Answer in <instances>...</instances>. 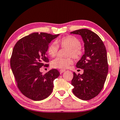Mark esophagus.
<instances>
[{"instance_id": "1", "label": "esophagus", "mask_w": 120, "mask_h": 120, "mask_svg": "<svg viewBox=\"0 0 120 120\" xmlns=\"http://www.w3.org/2000/svg\"><path fill=\"white\" fill-rule=\"evenodd\" d=\"M65 71V70H63V69L60 70V74H62V73H63V72H64Z\"/></svg>"}]
</instances>
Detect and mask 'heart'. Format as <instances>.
Wrapping results in <instances>:
<instances>
[{"label":"heart","instance_id":"obj_1","mask_svg":"<svg viewBox=\"0 0 120 120\" xmlns=\"http://www.w3.org/2000/svg\"><path fill=\"white\" fill-rule=\"evenodd\" d=\"M59 46L62 48H66L65 55L69 56L65 58L58 57L51 62V66L53 68L59 69H66L72 64L71 57L75 59H79L83 54V50L81 46V41L78 38L74 36L69 35L62 38L56 40ZM59 47L55 43H51L48 48V52L50 56H56L58 52Z\"/></svg>","mask_w":120,"mask_h":120}]
</instances>
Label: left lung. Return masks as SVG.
Listing matches in <instances>:
<instances>
[{"mask_svg":"<svg viewBox=\"0 0 120 120\" xmlns=\"http://www.w3.org/2000/svg\"><path fill=\"white\" fill-rule=\"evenodd\" d=\"M70 33L80 35L85 47V54L76 65L84 69V73L77 75L74 72L72 92L80 99L89 100L98 96L104 87L109 70L106 50L100 38L90 30L82 29Z\"/></svg>","mask_w":120,"mask_h":120,"instance_id":"8db88e82","label":"left lung"}]
</instances>
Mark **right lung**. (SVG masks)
<instances>
[{
  "label": "right lung",
  "mask_w": 120,
  "mask_h": 120,
  "mask_svg": "<svg viewBox=\"0 0 120 120\" xmlns=\"http://www.w3.org/2000/svg\"><path fill=\"white\" fill-rule=\"evenodd\" d=\"M59 35L46 33H34L22 38L14 47L10 66L17 86L25 96L40 101L51 94L53 81L60 75L54 69L42 75L41 66H49L46 52L51 41Z\"/></svg>",
  "instance_id": "add662e5"
}]
</instances>
